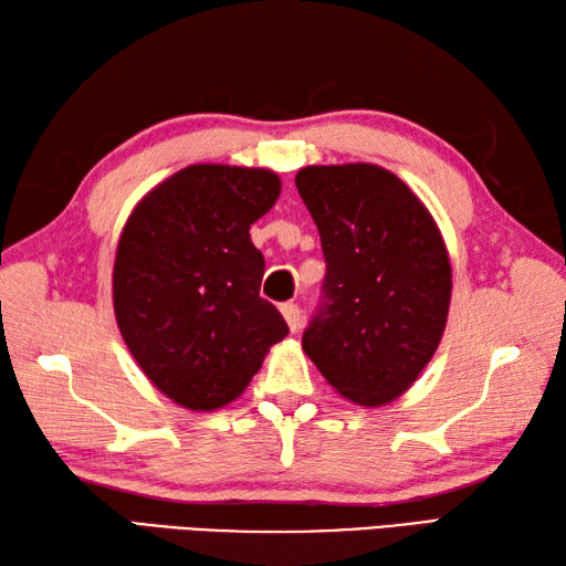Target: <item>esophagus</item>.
<instances>
[{
    "mask_svg": "<svg viewBox=\"0 0 566 566\" xmlns=\"http://www.w3.org/2000/svg\"><path fill=\"white\" fill-rule=\"evenodd\" d=\"M282 316H284V321H286V326H290V331L292 333H296L298 328H302V308H298L296 304H282Z\"/></svg>",
    "mask_w": 566,
    "mask_h": 566,
    "instance_id": "34e87169",
    "label": "esophagus"
}]
</instances>
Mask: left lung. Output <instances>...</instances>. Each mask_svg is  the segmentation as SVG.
I'll list each match as a JSON object with an SVG mask.
<instances>
[{
	"label": "left lung",
	"mask_w": 566,
	"mask_h": 566,
	"mask_svg": "<svg viewBox=\"0 0 566 566\" xmlns=\"http://www.w3.org/2000/svg\"><path fill=\"white\" fill-rule=\"evenodd\" d=\"M296 189L326 258L304 353L345 399L391 403L436 355L448 323L452 268L440 228L379 165H308Z\"/></svg>",
	"instance_id": "left-lung-1"
}]
</instances>
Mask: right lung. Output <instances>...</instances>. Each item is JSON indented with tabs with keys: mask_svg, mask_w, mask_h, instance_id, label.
Returning <instances> with one entry per match:
<instances>
[{
	"mask_svg": "<svg viewBox=\"0 0 566 566\" xmlns=\"http://www.w3.org/2000/svg\"><path fill=\"white\" fill-rule=\"evenodd\" d=\"M282 191L272 170L189 165L128 216L114 262V314L130 355L189 411L235 401L290 326L260 296L250 226Z\"/></svg>",
	"mask_w": 566,
	"mask_h": 566,
	"instance_id": "add662e5",
	"label": "right lung"
}]
</instances>
